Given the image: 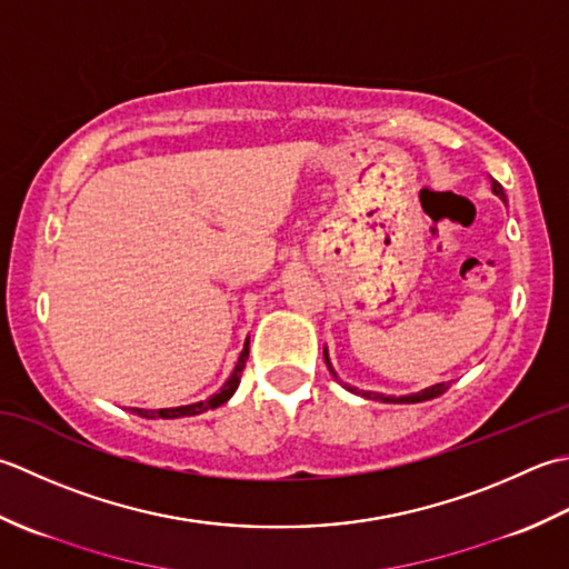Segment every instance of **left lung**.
Wrapping results in <instances>:
<instances>
[{
    "mask_svg": "<svg viewBox=\"0 0 569 569\" xmlns=\"http://www.w3.org/2000/svg\"><path fill=\"white\" fill-rule=\"evenodd\" d=\"M491 189H493V193L498 196V199L501 201H506V193H503V187L501 183H498L496 179H491ZM323 361H327V366H329V370L333 373V378H336V370L331 368V361H329V356H327V351H323ZM339 380V378H336ZM349 388V386H346ZM351 392H356V388H349ZM449 390V382H437V386H432V388H425V390H420V392H412V396H402V398H392V396H382V392H366V390H361L358 392V396H363V398H368V400H380V402H425V400H432V398H439L442 396V392H447Z\"/></svg>",
    "mask_w": 569,
    "mask_h": 569,
    "instance_id": "1",
    "label": "left lung"
}]
</instances>
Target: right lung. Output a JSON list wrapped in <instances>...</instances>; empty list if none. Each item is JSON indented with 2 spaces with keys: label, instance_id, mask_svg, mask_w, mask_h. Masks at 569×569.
Listing matches in <instances>:
<instances>
[{
  "label": "right lung",
  "instance_id": "right-lung-1",
  "mask_svg": "<svg viewBox=\"0 0 569 569\" xmlns=\"http://www.w3.org/2000/svg\"><path fill=\"white\" fill-rule=\"evenodd\" d=\"M248 343L246 341V349H242L238 363L233 368V373H230V378L223 382V388H220L216 396H211L208 400H201V402H191V405H181V408H164V410H142V408H132L134 415L139 417H147V420H157V417H161V420H177V417H191V415H201L206 410H213V408H220V405L228 402L230 398H233V392L238 390L240 386V376H242V368H246V361H248Z\"/></svg>",
  "mask_w": 569,
  "mask_h": 569
}]
</instances>
